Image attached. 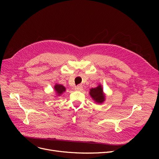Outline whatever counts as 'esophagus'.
<instances>
[{"mask_svg":"<svg viewBox=\"0 0 159 159\" xmlns=\"http://www.w3.org/2000/svg\"><path fill=\"white\" fill-rule=\"evenodd\" d=\"M75 89L77 91H82L83 90V87L81 85H78V86H76Z\"/></svg>","mask_w":159,"mask_h":159,"instance_id":"1","label":"esophagus"}]
</instances>
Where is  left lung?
<instances>
[{"instance_id": "obj_1", "label": "left lung", "mask_w": 159, "mask_h": 159, "mask_svg": "<svg viewBox=\"0 0 159 159\" xmlns=\"http://www.w3.org/2000/svg\"><path fill=\"white\" fill-rule=\"evenodd\" d=\"M89 95L98 103H102L105 101V95L103 93L102 86L101 85H99L97 88H91L89 91Z\"/></svg>"}]
</instances>
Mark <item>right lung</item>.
Segmentation results:
<instances>
[{
	"label": "right lung",
	"instance_id": "obj_1",
	"mask_svg": "<svg viewBox=\"0 0 159 159\" xmlns=\"http://www.w3.org/2000/svg\"><path fill=\"white\" fill-rule=\"evenodd\" d=\"M54 90L57 95H60L61 94L63 93L64 91H66V88L64 85H62L61 84H56L54 85Z\"/></svg>",
	"mask_w": 159,
	"mask_h": 159
}]
</instances>
